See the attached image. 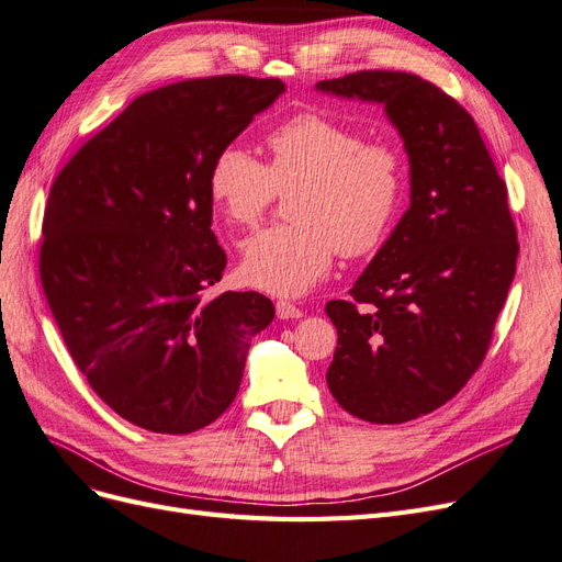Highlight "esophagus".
<instances>
[{
  "instance_id": "34e87169",
  "label": "esophagus",
  "mask_w": 562,
  "mask_h": 562,
  "mask_svg": "<svg viewBox=\"0 0 562 562\" xmlns=\"http://www.w3.org/2000/svg\"><path fill=\"white\" fill-rule=\"evenodd\" d=\"M277 316H279V318H283V321H288V318H302L304 314H302V310H300V307H295L293 302L279 300V302H277Z\"/></svg>"
}]
</instances>
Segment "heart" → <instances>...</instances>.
I'll return each mask as SVG.
<instances>
[{"mask_svg":"<svg viewBox=\"0 0 562 562\" xmlns=\"http://www.w3.org/2000/svg\"><path fill=\"white\" fill-rule=\"evenodd\" d=\"M269 164L227 145L209 168V194L234 225H255L279 192L293 225L252 234L241 246L248 285L279 297L307 293L333 267L335 250H378L403 206L407 166L401 149L318 112L285 119L269 133Z\"/></svg>","mask_w":562,"mask_h":562,"instance_id":"heart-1","label":"heart"}]
</instances>
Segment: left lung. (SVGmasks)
<instances>
[{"mask_svg": "<svg viewBox=\"0 0 562 562\" xmlns=\"http://www.w3.org/2000/svg\"><path fill=\"white\" fill-rule=\"evenodd\" d=\"M316 91L384 108L411 161V209L349 291L330 300L335 401L372 424L448 403L485 359L516 277L506 184L473 116L417 75L363 70Z\"/></svg>", "mask_w": 562, "mask_h": 562, "instance_id": "left-lung-1", "label": "left lung"}]
</instances>
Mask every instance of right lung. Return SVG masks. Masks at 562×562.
Here are the masks:
<instances>
[{
    "instance_id": "add662e5",
    "label": "right lung",
    "mask_w": 562,
    "mask_h": 562,
    "mask_svg": "<svg viewBox=\"0 0 562 562\" xmlns=\"http://www.w3.org/2000/svg\"><path fill=\"white\" fill-rule=\"evenodd\" d=\"M281 79H190L149 91L50 187L40 277L72 361L112 411L155 434L209 427L239 391L250 339L274 318L223 279L209 168Z\"/></svg>"
}]
</instances>
